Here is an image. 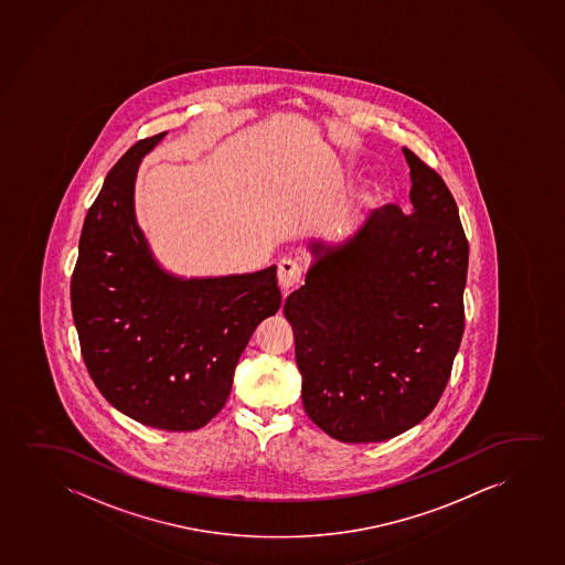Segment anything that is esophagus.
I'll return each mask as SVG.
<instances>
[{
	"label": "esophagus",
	"instance_id": "34e87169",
	"mask_svg": "<svg viewBox=\"0 0 565 565\" xmlns=\"http://www.w3.org/2000/svg\"><path fill=\"white\" fill-rule=\"evenodd\" d=\"M301 277V265L298 259H292V257H285V259H280L279 262V285L280 288H292V286L298 285L300 282Z\"/></svg>",
	"mask_w": 565,
	"mask_h": 565
}]
</instances>
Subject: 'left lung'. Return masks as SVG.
<instances>
[{
	"label": "left lung",
	"instance_id": "1",
	"mask_svg": "<svg viewBox=\"0 0 565 565\" xmlns=\"http://www.w3.org/2000/svg\"><path fill=\"white\" fill-rule=\"evenodd\" d=\"M412 210L369 215L337 248L313 244L285 301L301 402L342 443L398 437L435 409L458 354L469 244L443 177L404 148Z\"/></svg>",
	"mask_w": 565,
	"mask_h": 565
}]
</instances>
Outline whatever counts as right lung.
Returning a JSON list of instances; mask_svg holds the SVG:
<instances>
[{"mask_svg":"<svg viewBox=\"0 0 565 565\" xmlns=\"http://www.w3.org/2000/svg\"><path fill=\"white\" fill-rule=\"evenodd\" d=\"M143 138L107 173L84 218L71 277L81 354L104 398L135 422L196 430L225 406L252 334L280 308L277 267L218 279L161 271L136 226Z\"/></svg>","mask_w":565,"mask_h":565,"instance_id":"1","label":"right lung"}]
</instances>
